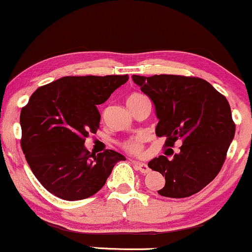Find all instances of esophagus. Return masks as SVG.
I'll list each match as a JSON object with an SVG mask.
<instances>
[{"instance_id": "34e87169", "label": "esophagus", "mask_w": 252, "mask_h": 252, "mask_svg": "<svg viewBox=\"0 0 252 252\" xmlns=\"http://www.w3.org/2000/svg\"><path fill=\"white\" fill-rule=\"evenodd\" d=\"M134 165H135V167H136L138 170L141 171V173H143V174H147V173H149V171H150V168H149V166L145 162L135 161Z\"/></svg>"}]
</instances>
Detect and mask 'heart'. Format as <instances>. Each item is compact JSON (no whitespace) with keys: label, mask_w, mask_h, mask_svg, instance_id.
Wrapping results in <instances>:
<instances>
[{"label":"heart","mask_w":252,"mask_h":252,"mask_svg":"<svg viewBox=\"0 0 252 252\" xmlns=\"http://www.w3.org/2000/svg\"><path fill=\"white\" fill-rule=\"evenodd\" d=\"M140 96H142V95L138 93L132 94V95H129L128 99H127V103L130 101H134L135 99H137V97H140ZM123 147L126 151H128V152L140 153L142 151V149H143V138H142L141 136L130 138V140L124 142Z\"/></svg>","instance_id":"b5f03b06"}]
</instances>
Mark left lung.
Here are the masks:
<instances>
[{
    "mask_svg": "<svg viewBox=\"0 0 252 252\" xmlns=\"http://www.w3.org/2000/svg\"><path fill=\"white\" fill-rule=\"evenodd\" d=\"M150 97L159 119L157 136H166L173 148L180 140L181 151L152 159L148 166L165 176L158 193L168 198H187L210 183L221 169L234 137L231 107L211 84L198 77L177 75L132 76ZM168 155H173L169 159Z\"/></svg>",
    "mask_w": 252,
    "mask_h": 252,
    "instance_id": "left-lung-1",
    "label": "left lung"
}]
</instances>
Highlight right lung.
Here are the masks:
<instances>
[{"label": "right lung", "mask_w": 252, "mask_h": 252, "mask_svg": "<svg viewBox=\"0 0 252 252\" xmlns=\"http://www.w3.org/2000/svg\"><path fill=\"white\" fill-rule=\"evenodd\" d=\"M127 81L128 75L67 76L38 87L21 109V149L39 183L58 198H90L126 160L114 150L95 156L84 143L100 127L96 105Z\"/></svg>", "instance_id": "add662e5"}]
</instances>
